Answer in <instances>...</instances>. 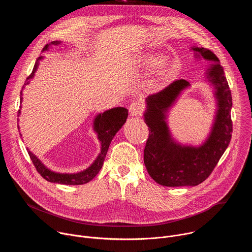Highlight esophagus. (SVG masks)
<instances>
[{
    "label": "esophagus",
    "instance_id": "1",
    "mask_svg": "<svg viewBox=\"0 0 252 252\" xmlns=\"http://www.w3.org/2000/svg\"><path fill=\"white\" fill-rule=\"evenodd\" d=\"M128 111H129V115L131 117H140L142 115V111H143L142 105L140 102L134 101L129 105Z\"/></svg>",
    "mask_w": 252,
    "mask_h": 252
}]
</instances>
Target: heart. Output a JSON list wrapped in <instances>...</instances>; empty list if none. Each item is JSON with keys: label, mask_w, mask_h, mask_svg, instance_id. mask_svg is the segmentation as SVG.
I'll return each instance as SVG.
<instances>
[{"label": "heart", "mask_w": 252, "mask_h": 252, "mask_svg": "<svg viewBox=\"0 0 252 252\" xmlns=\"http://www.w3.org/2000/svg\"><path fill=\"white\" fill-rule=\"evenodd\" d=\"M134 63L142 67L153 66L158 63L155 77L148 82V88L153 91H156L160 87L161 81L166 76L169 66L168 59L166 57H162L161 53L159 52H150L143 54L135 59Z\"/></svg>", "instance_id": "b5f03b06"}]
</instances>
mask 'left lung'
I'll return each mask as SVG.
<instances>
[{"label": "left lung", "instance_id": "obj_1", "mask_svg": "<svg viewBox=\"0 0 252 252\" xmlns=\"http://www.w3.org/2000/svg\"><path fill=\"white\" fill-rule=\"evenodd\" d=\"M195 57L213 61L206 77L215 89L218 112L207 139L199 147L182 146L175 142L166 124L168 109L185 89L186 80H177L162 91L147 97L143 118L149 126L143 161L154 181L163 187L198 186L210 175L227 149L232 133V97L223 67L211 51L192 47Z\"/></svg>", "mask_w": 252, "mask_h": 252}]
</instances>
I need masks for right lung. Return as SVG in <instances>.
<instances>
[{
	"label": "right lung",
	"mask_w": 252,
	"mask_h": 252,
	"mask_svg": "<svg viewBox=\"0 0 252 252\" xmlns=\"http://www.w3.org/2000/svg\"><path fill=\"white\" fill-rule=\"evenodd\" d=\"M60 42H53L52 45H58ZM50 45H46L43 49V52L47 51L49 49ZM43 57H39L38 60L35 61V63L33 65L32 74L27 78L26 84L28 85L30 83V80L33 78L35 70L38 68L39 62L42 60ZM25 85L22 88L21 91V102H22V94H23V90L25 88ZM21 111L18 112V117L20 115ZM127 110L125 109V107H115V109L106 111L102 114H98L94 122V128L95 132L97 133V138L100 141V154L97 156L94 163L88 167L87 169L78 172V173H58L55 171L50 170L47 168L41 160L35 157L32 152L28 150V154L31 158L32 162L33 163L35 169L38 170V172L46 179V181L54 184H61V185H68V186H77V185H84L89 182H91L92 179L98 173L100 170L104 158L106 156L107 150H109V147L111 145V141L116 135V133L120 130V128L124 126V124L126 121L127 118ZM19 128V126H18Z\"/></svg>",
	"instance_id": "1"
}]
</instances>
